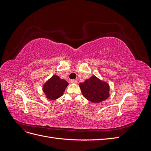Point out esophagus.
Listing matches in <instances>:
<instances>
[{
    "mask_svg": "<svg viewBox=\"0 0 151 151\" xmlns=\"http://www.w3.org/2000/svg\"><path fill=\"white\" fill-rule=\"evenodd\" d=\"M70 82H71L72 84H76L77 83V80H76V79H72L70 81Z\"/></svg>",
    "mask_w": 151,
    "mask_h": 151,
    "instance_id": "34e87169",
    "label": "esophagus"
}]
</instances>
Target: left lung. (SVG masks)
<instances>
[{
	"mask_svg": "<svg viewBox=\"0 0 151 151\" xmlns=\"http://www.w3.org/2000/svg\"><path fill=\"white\" fill-rule=\"evenodd\" d=\"M83 96L91 102L100 103L109 96V86L95 76L79 84Z\"/></svg>",
	"mask_w": 151,
	"mask_h": 151,
	"instance_id": "8db88e82",
	"label": "left lung"
}]
</instances>
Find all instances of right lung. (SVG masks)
<instances>
[{
  "instance_id": "add662e5",
  "label": "right lung",
  "mask_w": 151,
  "mask_h": 151,
  "mask_svg": "<svg viewBox=\"0 0 151 151\" xmlns=\"http://www.w3.org/2000/svg\"><path fill=\"white\" fill-rule=\"evenodd\" d=\"M68 85V83L65 80L60 79L57 75H53L43 84V91L47 98L55 100L62 96Z\"/></svg>"
}]
</instances>
